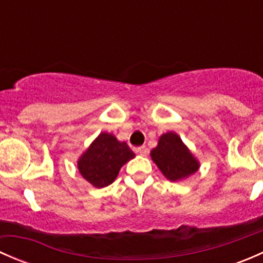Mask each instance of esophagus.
Returning <instances> with one entry per match:
<instances>
[{
    "mask_svg": "<svg viewBox=\"0 0 263 263\" xmlns=\"http://www.w3.org/2000/svg\"><path fill=\"white\" fill-rule=\"evenodd\" d=\"M136 153L140 154V155H142V156H146L148 154V148L146 146H140L136 148Z\"/></svg>",
    "mask_w": 263,
    "mask_h": 263,
    "instance_id": "1",
    "label": "esophagus"
}]
</instances>
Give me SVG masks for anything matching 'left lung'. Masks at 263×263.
<instances>
[{
    "mask_svg": "<svg viewBox=\"0 0 263 263\" xmlns=\"http://www.w3.org/2000/svg\"><path fill=\"white\" fill-rule=\"evenodd\" d=\"M151 158L164 176L173 182L187 178L198 169L197 160L174 132L159 139L158 146L151 151Z\"/></svg>",
    "mask_w": 263,
    "mask_h": 263,
    "instance_id": "left-lung-1",
    "label": "left lung"
}]
</instances>
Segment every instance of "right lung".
<instances>
[{"label": "right lung", "mask_w": 263, "mask_h": 263, "mask_svg": "<svg viewBox=\"0 0 263 263\" xmlns=\"http://www.w3.org/2000/svg\"><path fill=\"white\" fill-rule=\"evenodd\" d=\"M135 158L126 142H119L113 135L100 134L79 160L81 176L94 187L110 184L123 164Z\"/></svg>", "instance_id": "right-lung-1"}]
</instances>
